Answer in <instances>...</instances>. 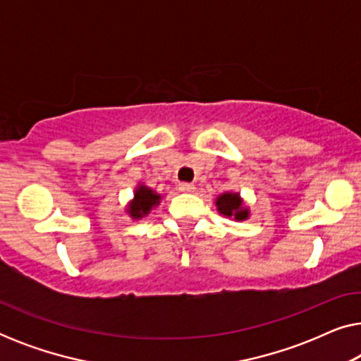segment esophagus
Returning <instances> with one entry per match:
<instances>
[{"mask_svg":"<svg viewBox=\"0 0 361 361\" xmlns=\"http://www.w3.org/2000/svg\"><path fill=\"white\" fill-rule=\"evenodd\" d=\"M194 184H189V182H180L179 184V190L184 192V194H190V192H194Z\"/></svg>","mask_w":361,"mask_h":361,"instance_id":"1","label":"esophagus"}]
</instances>
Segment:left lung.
<instances>
[{
	"label": "left lung",
	"mask_w": 361,
	"mask_h": 361,
	"mask_svg": "<svg viewBox=\"0 0 361 361\" xmlns=\"http://www.w3.org/2000/svg\"><path fill=\"white\" fill-rule=\"evenodd\" d=\"M216 212L224 215L225 219H231L235 221H243L250 219V207L245 204L243 197L240 192H224L215 199Z\"/></svg>",
	"instance_id": "1"
}]
</instances>
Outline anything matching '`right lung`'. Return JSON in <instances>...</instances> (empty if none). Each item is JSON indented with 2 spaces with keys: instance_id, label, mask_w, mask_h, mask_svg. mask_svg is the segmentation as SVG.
I'll use <instances>...</instances> for the list:
<instances>
[{
  "instance_id": "obj_1",
  "label": "right lung",
  "mask_w": 361,
  "mask_h": 361,
  "mask_svg": "<svg viewBox=\"0 0 361 361\" xmlns=\"http://www.w3.org/2000/svg\"><path fill=\"white\" fill-rule=\"evenodd\" d=\"M162 195L147 187L145 182H137L135 192H133V199L128 202L125 212L128 216L133 220H141L151 214L157 205L161 204Z\"/></svg>"
}]
</instances>
